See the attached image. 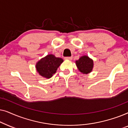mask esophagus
<instances>
[{
	"instance_id": "obj_1",
	"label": "esophagus",
	"mask_w": 128,
	"mask_h": 128,
	"mask_svg": "<svg viewBox=\"0 0 128 128\" xmlns=\"http://www.w3.org/2000/svg\"><path fill=\"white\" fill-rule=\"evenodd\" d=\"M73 58L72 57H65L64 58V59L66 60H71Z\"/></svg>"
}]
</instances>
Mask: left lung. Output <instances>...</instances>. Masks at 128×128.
Returning <instances> with one entry per match:
<instances>
[{"instance_id": "left-lung-1", "label": "left lung", "mask_w": 128, "mask_h": 128, "mask_svg": "<svg viewBox=\"0 0 128 128\" xmlns=\"http://www.w3.org/2000/svg\"><path fill=\"white\" fill-rule=\"evenodd\" d=\"M76 64L78 70L83 74H88L92 71L93 68V60L87 56H83L76 61Z\"/></svg>"}]
</instances>
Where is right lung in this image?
Here are the masks:
<instances>
[{"label": "right lung", "instance_id": "1", "mask_svg": "<svg viewBox=\"0 0 128 128\" xmlns=\"http://www.w3.org/2000/svg\"><path fill=\"white\" fill-rule=\"evenodd\" d=\"M63 62L64 60L62 58H56L54 55L50 54L36 63V71L41 76L50 78L56 73L58 68Z\"/></svg>", "mask_w": 128, "mask_h": 128}]
</instances>
